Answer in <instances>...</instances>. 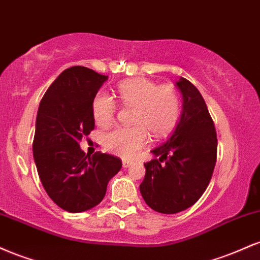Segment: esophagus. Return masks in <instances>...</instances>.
<instances>
[{
    "instance_id": "esophagus-1",
    "label": "esophagus",
    "mask_w": 260,
    "mask_h": 260,
    "mask_svg": "<svg viewBox=\"0 0 260 260\" xmlns=\"http://www.w3.org/2000/svg\"><path fill=\"white\" fill-rule=\"evenodd\" d=\"M132 161H129V160H123L122 161V165H123V168L124 169H127V168H129V166H132Z\"/></svg>"
}]
</instances>
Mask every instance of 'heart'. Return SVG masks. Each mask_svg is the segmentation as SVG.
<instances>
[{"instance_id": "b5f03b06", "label": "heart", "mask_w": 260, "mask_h": 260, "mask_svg": "<svg viewBox=\"0 0 260 260\" xmlns=\"http://www.w3.org/2000/svg\"><path fill=\"white\" fill-rule=\"evenodd\" d=\"M117 96L124 105L134 106L133 124L118 127L104 137V147L110 153L132 159L150 140L149 131L156 138L174 129L180 117V98L174 86L157 85L148 78L128 79L117 85ZM92 115L99 126L112 123L116 115L115 100L105 92H98L92 100Z\"/></svg>"}]
</instances>
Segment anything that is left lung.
Instances as JSON below:
<instances>
[{
  "mask_svg": "<svg viewBox=\"0 0 260 260\" xmlns=\"http://www.w3.org/2000/svg\"><path fill=\"white\" fill-rule=\"evenodd\" d=\"M176 85L182 94V115L171 136L144 164L139 189L153 210L176 214L192 207L207 189L216 164L217 138L202 94L189 80ZM159 157V159L156 157Z\"/></svg>",
  "mask_w": 260,
  "mask_h": 260,
  "instance_id": "1",
  "label": "left lung"
}]
</instances>
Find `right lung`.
I'll return each instance as SVG.
<instances>
[{
	"label": "right lung",
	"instance_id": "1",
	"mask_svg": "<svg viewBox=\"0 0 260 260\" xmlns=\"http://www.w3.org/2000/svg\"><path fill=\"white\" fill-rule=\"evenodd\" d=\"M107 76L82 66L62 72L40 101L32 155L41 183L59 208L82 213L96 207L122 161L98 151L90 157L79 147L95 127L92 100Z\"/></svg>",
	"mask_w": 260,
	"mask_h": 260
}]
</instances>
